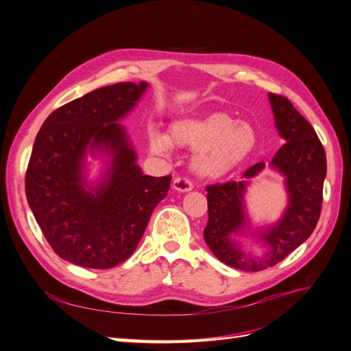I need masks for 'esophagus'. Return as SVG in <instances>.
<instances>
[{"label":"esophagus","mask_w":351,"mask_h":351,"mask_svg":"<svg viewBox=\"0 0 351 351\" xmlns=\"http://www.w3.org/2000/svg\"><path fill=\"white\" fill-rule=\"evenodd\" d=\"M173 189L177 190V192L184 193V192H190V190L193 189V184L187 177H176L173 180Z\"/></svg>","instance_id":"obj_1"}]
</instances>
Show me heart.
Listing matches in <instances>:
<instances>
[{"mask_svg": "<svg viewBox=\"0 0 351 351\" xmlns=\"http://www.w3.org/2000/svg\"><path fill=\"white\" fill-rule=\"evenodd\" d=\"M174 145L196 149L193 169L200 177L224 176L239 165L256 145V132L246 121H236L224 112H212L176 121L169 130ZM151 149L167 154L169 142L167 136L152 132Z\"/></svg>", "mask_w": 351, "mask_h": 351, "instance_id": "heart-1", "label": "heart"}]
</instances>
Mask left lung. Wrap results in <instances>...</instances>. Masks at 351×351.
Masks as SVG:
<instances>
[{
  "label": "left lung",
  "instance_id": "left-lung-1",
  "mask_svg": "<svg viewBox=\"0 0 351 351\" xmlns=\"http://www.w3.org/2000/svg\"><path fill=\"white\" fill-rule=\"evenodd\" d=\"M268 97L275 127L285 142L269 165L285 177L289 206L277 224L258 231L256 237L268 247L262 258L246 254L231 236L249 227L243 197L247 180L258 176L265 164L252 165L243 174L247 178L246 182L206 186L209 214L204 230L206 244L228 267L253 272L274 267L309 239L321 215L326 176L325 149L313 127L285 97L275 93Z\"/></svg>",
  "mask_w": 351,
  "mask_h": 351
}]
</instances>
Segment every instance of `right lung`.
Masks as SVG:
<instances>
[{"instance_id":"1","label":"right lung","mask_w":351,"mask_h":351,"mask_svg":"<svg viewBox=\"0 0 351 351\" xmlns=\"http://www.w3.org/2000/svg\"><path fill=\"white\" fill-rule=\"evenodd\" d=\"M146 88L117 83L89 92L52 112L35 139L25 180L29 206L52 250L79 267L108 269L129 259L167 196L171 176H145L117 123ZM88 152L110 158L97 185L84 177Z\"/></svg>"}]
</instances>
